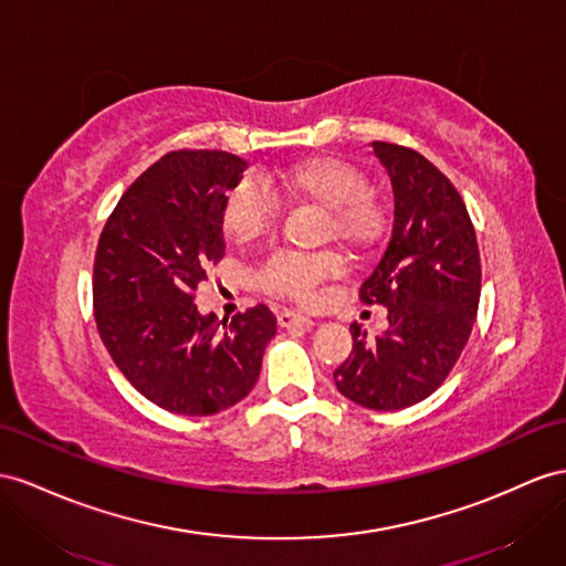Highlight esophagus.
Listing matches in <instances>:
<instances>
[{"label": "esophagus", "instance_id": "34e87169", "mask_svg": "<svg viewBox=\"0 0 566 566\" xmlns=\"http://www.w3.org/2000/svg\"><path fill=\"white\" fill-rule=\"evenodd\" d=\"M277 323H280V327H311L313 325V321L311 317H306V315H301V313H294V311H282L280 315H277Z\"/></svg>", "mask_w": 566, "mask_h": 566}]
</instances>
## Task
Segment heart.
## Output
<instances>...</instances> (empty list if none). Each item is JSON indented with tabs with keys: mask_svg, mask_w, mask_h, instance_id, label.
<instances>
[{
	"mask_svg": "<svg viewBox=\"0 0 566 566\" xmlns=\"http://www.w3.org/2000/svg\"><path fill=\"white\" fill-rule=\"evenodd\" d=\"M280 181L298 200L313 202L327 212L325 234L352 249H370L385 234L387 212L370 193L364 169L339 157H308L286 167ZM280 206L270 188L255 177H241L227 191L222 206L224 237L234 243H251L274 229ZM344 260L332 253H274L258 270V286L270 296L296 303H313L317 286L339 277Z\"/></svg>",
	"mask_w": 566,
	"mask_h": 566,
	"instance_id": "1",
	"label": "heart"
}]
</instances>
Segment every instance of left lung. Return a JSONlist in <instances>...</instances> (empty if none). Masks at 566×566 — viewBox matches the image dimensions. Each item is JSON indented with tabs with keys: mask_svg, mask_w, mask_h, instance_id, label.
Here are the masks:
<instances>
[{
	"mask_svg": "<svg viewBox=\"0 0 566 566\" xmlns=\"http://www.w3.org/2000/svg\"><path fill=\"white\" fill-rule=\"evenodd\" d=\"M395 191L392 239L360 284V301L387 308L389 327L368 337L352 325L354 349L335 370L358 407L397 411L438 389L475 323L481 253L467 206L444 174L411 148L373 140Z\"/></svg>",
	"mask_w": 566,
	"mask_h": 566,
	"instance_id": "1",
	"label": "left lung"
}]
</instances>
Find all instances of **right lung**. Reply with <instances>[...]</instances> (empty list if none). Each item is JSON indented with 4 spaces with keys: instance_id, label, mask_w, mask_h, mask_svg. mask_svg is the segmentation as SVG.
Wrapping results in <instances>:
<instances>
[{
    "instance_id": "1",
    "label": "right lung",
    "mask_w": 566,
    "mask_h": 566,
    "mask_svg": "<svg viewBox=\"0 0 566 566\" xmlns=\"http://www.w3.org/2000/svg\"><path fill=\"white\" fill-rule=\"evenodd\" d=\"M245 169L224 150H174L126 188L99 234L93 308L99 339L159 409L212 416L251 392L277 317L200 315L193 292L224 258L222 206ZM223 327L220 328L219 325Z\"/></svg>"
}]
</instances>
